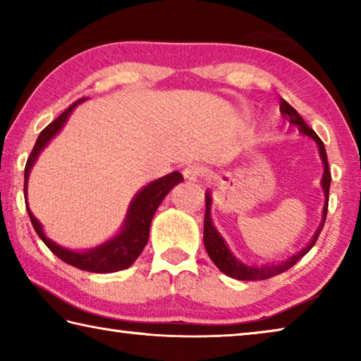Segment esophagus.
<instances>
[{"label":"esophagus","instance_id":"esophagus-1","mask_svg":"<svg viewBox=\"0 0 361 361\" xmlns=\"http://www.w3.org/2000/svg\"><path fill=\"white\" fill-rule=\"evenodd\" d=\"M204 173H205V169L204 166H200V164H189V166H186L185 170H183V176L189 181L199 180L200 176H204Z\"/></svg>","mask_w":361,"mask_h":361}]
</instances>
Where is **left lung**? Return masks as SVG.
Masks as SVG:
<instances>
[{"mask_svg": "<svg viewBox=\"0 0 361 361\" xmlns=\"http://www.w3.org/2000/svg\"><path fill=\"white\" fill-rule=\"evenodd\" d=\"M280 111L288 119L290 124L298 126V129L304 135H307L310 138H314L317 145H319L320 149V157L323 164H325V173H323V180H322V186L323 191H325V207H323V219L317 229L314 239L310 240V243L305 248H302L301 252H298L296 255H293L291 258L283 261L282 264H274V266H262V267H253V266H247L240 262L239 259H235V256L229 252L228 245H226L223 237L219 235V232L215 229V226L212 223L210 218V205H212V199L210 194L205 195V218H204V245L207 253L212 258V261L215 262L216 267L219 271L224 272L226 276H229L232 279L237 280H266L271 279L274 276H279L285 271H288L290 267H293L296 262L302 258V256L309 252L310 248L315 245L317 239H319L320 232L325 226V219H326V213H328V197H329V185H331V173H329V166H328V157H326V151H325V145L320 140V137L310 129V127L305 124L304 119L299 116V113L293 108L288 102H285L283 99H280Z\"/></svg>", "mask_w": 361, "mask_h": 361, "instance_id": "8db88e82", "label": "left lung"}]
</instances>
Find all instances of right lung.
<instances>
[{
    "mask_svg": "<svg viewBox=\"0 0 361 361\" xmlns=\"http://www.w3.org/2000/svg\"><path fill=\"white\" fill-rule=\"evenodd\" d=\"M84 100L85 97L76 100L73 105L66 108L56 121H52L51 124H49L46 129L39 133V137L36 140L32 154L28 156V161L25 166V185H23L25 197H27V180L30 175V169L33 167L36 157H38L42 148L51 142V138L56 137L59 130L62 129L66 119H68L70 113L73 111V108H76V105H79V103ZM180 181H183V175L180 172H173L149 183V185L143 188L142 191L135 195V199L132 200L129 213H127L126 224L119 234L116 235L114 239L103 243V245L84 253L71 252V250L59 247L57 243L49 240L44 235V232H42L39 221L33 216V213L30 212L28 207H27V212H28L30 221H32L33 228L36 231V234L39 235V239L46 243V247L51 250L54 255L59 256L60 259L68 262V264L75 266L78 269H81V271L97 272V274L116 272L132 266L133 261H135L140 256V253L143 252L145 245L148 243L151 219L154 216L159 204L162 202L170 189H172L175 185H178Z\"/></svg>",
    "mask_w": 361,
    "mask_h": 361,
    "instance_id": "right-lung-1",
    "label": "right lung"
}]
</instances>
